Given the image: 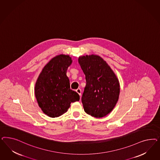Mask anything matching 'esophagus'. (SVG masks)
<instances>
[{
	"instance_id": "34e87169",
	"label": "esophagus",
	"mask_w": 160,
	"mask_h": 160,
	"mask_svg": "<svg viewBox=\"0 0 160 160\" xmlns=\"http://www.w3.org/2000/svg\"><path fill=\"white\" fill-rule=\"evenodd\" d=\"M76 92H78V94H79L80 96H81V94H82V90L80 88H78L76 90Z\"/></svg>"
}]
</instances>
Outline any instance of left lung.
Wrapping results in <instances>:
<instances>
[{"instance_id": "obj_1", "label": "left lung", "mask_w": 160, "mask_h": 160, "mask_svg": "<svg viewBox=\"0 0 160 160\" xmlns=\"http://www.w3.org/2000/svg\"><path fill=\"white\" fill-rule=\"evenodd\" d=\"M78 62L86 80L82 98L84 112L98 118L106 116L116 106L120 95L116 74L98 55L81 56Z\"/></svg>"}]
</instances>
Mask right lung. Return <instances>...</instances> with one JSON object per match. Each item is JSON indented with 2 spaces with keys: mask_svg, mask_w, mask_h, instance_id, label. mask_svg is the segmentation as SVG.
Wrapping results in <instances>:
<instances>
[{
  "mask_svg": "<svg viewBox=\"0 0 160 160\" xmlns=\"http://www.w3.org/2000/svg\"><path fill=\"white\" fill-rule=\"evenodd\" d=\"M72 62L69 55L54 56L44 66L36 82V100L42 112L50 117L62 116L68 112L71 102L79 101L80 96L70 89L66 75Z\"/></svg>",
  "mask_w": 160,
  "mask_h": 160,
  "instance_id": "obj_1",
  "label": "right lung"
}]
</instances>
